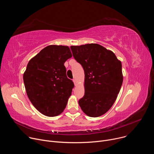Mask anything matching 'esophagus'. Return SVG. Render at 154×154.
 <instances>
[{
  "mask_svg": "<svg viewBox=\"0 0 154 154\" xmlns=\"http://www.w3.org/2000/svg\"><path fill=\"white\" fill-rule=\"evenodd\" d=\"M73 82H74V83L75 85H77V82H76V80H75V79H73Z\"/></svg>",
  "mask_w": 154,
  "mask_h": 154,
  "instance_id": "esophagus-1",
  "label": "esophagus"
}]
</instances>
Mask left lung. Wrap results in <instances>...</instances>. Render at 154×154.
<instances>
[{"label": "left lung", "instance_id": "8db88e82", "mask_svg": "<svg viewBox=\"0 0 154 154\" xmlns=\"http://www.w3.org/2000/svg\"><path fill=\"white\" fill-rule=\"evenodd\" d=\"M71 49L85 72V95L79 105L88 116H100L110 109L119 93L123 82L121 62L98 44L72 46Z\"/></svg>", "mask_w": 154, "mask_h": 154}]
</instances>
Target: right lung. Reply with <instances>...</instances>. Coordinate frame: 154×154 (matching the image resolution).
Wrapping results in <instances>:
<instances>
[{
  "label": "right lung",
  "instance_id": "right-lung-1",
  "mask_svg": "<svg viewBox=\"0 0 154 154\" xmlns=\"http://www.w3.org/2000/svg\"><path fill=\"white\" fill-rule=\"evenodd\" d=\"M72 57L68 46L51 45L29 62L23 75L27 94L42 115L54 117L66 106L74 87L66 75L64 63Z\"/></svg>",
  "mask_w": 154,
  "mask_h": 154
}]
</instances>
